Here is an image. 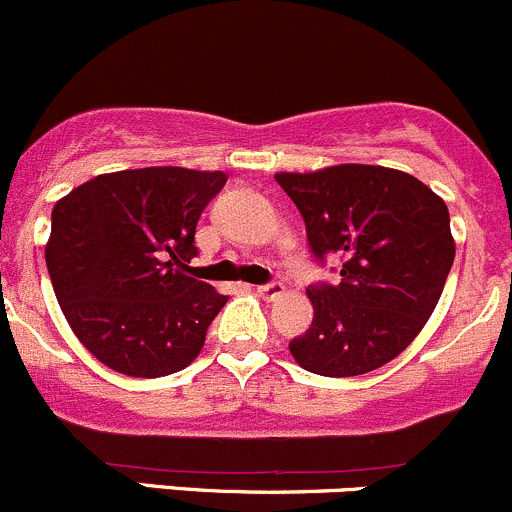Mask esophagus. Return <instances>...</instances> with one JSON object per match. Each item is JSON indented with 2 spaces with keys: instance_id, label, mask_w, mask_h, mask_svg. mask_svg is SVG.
Masks as SVG:
<instances>
[{
  "instance_id": "esophagus-1",
  "label": "esophagus",
  "mask_w": 512,
  "mask_h": 512,
  "mask_svg": "<svg viewBox=\"0 0 512 512\" xmlns=\"http://www.w3.org/2000/svg\"><path fill=\"white\" fill-rule=\"evenodd\" d=\"M283 293H286V288H283L281 283H266V286L256 288V295L263 300H276V298H281Z\"/></svg>"
}]
</instances>
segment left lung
Wrapping results in <instances>:
<instances>
[{
	"label": "left lung",
	"mask_w": 512,
	"mask_h": 512,
	"mask_svg": "<svg viewBox=\"0 0 512 512\" xmlns=\"http://www.w3.org/2000/svg\"><path fill=\"white\" fill-rule=\"evenodd\" d=\"M315 258H342L337 286L308 288L313 323L291 340L303 370L357 377L407 350L434 313L456 244L446 202L424 182L379 165L278 172Z\"/></svg>",
	"instance_id": "obj_1"
}]
</instances>
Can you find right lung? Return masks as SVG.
<instances>
[{"mask_svg": "<svg viewBox=\"0 0 512 512\" xmlns=\"http://www.w3.org/2000/svg\"><path fill=\"white\" fill-rule=\"evenodd\" d=\"M224 172L142 167L98 175L51 212L46 266L68 325L128 377H165L202 352L226 295L187 276L194 229Z\"/></svg>", "mask_w": 512, "mask_h": 512, "instance_id": "right-lung-1", "label": "right lung"}]
</instances>
